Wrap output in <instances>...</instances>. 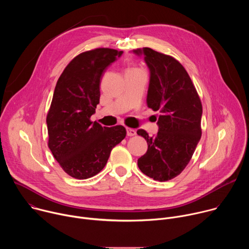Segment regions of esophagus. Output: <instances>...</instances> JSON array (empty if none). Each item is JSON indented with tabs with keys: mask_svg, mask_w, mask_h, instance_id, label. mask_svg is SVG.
<instances>
[{
	"mask_svg": "<svg viewBox=\"0 0 249 249\" xmlns=\"http://www.w3.org/2000/svg\"><path fill=\"white\" fill-rule=\"evenodd\" d=\"M126 130H127V135H128L129 137H132V136H135V135H136V130L131 129V128H127Z\"/></svg>",
	"mask_w": 249,
	"mask_h": 249,
	"instance_id": "esophagus-1",
	"label": "esophagus"
}]
</instances>
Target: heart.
Listing matches in <instances>:
<instances>
[{"mask_svg": "<svg viewBox=\"0 0 249 249\" xmlns=\"http://www.w3.org/2000/svg\"><path fill=\"white\" fill-rule=\"evenodd\" d=\"M129 70H138V69H135V68H132V69H129Z\"/></svg>", "mask_w": 249, "mask_h": 249, "instance_id": "obj_1", "label": "heart"}]
</instances>
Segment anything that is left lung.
<instances>
[{
  "label": "left lung",
  "mask_w": 249,
  "mask_h": 249,
  "mask_svg": "<svg viewBox=\"0 0 249 249\" xmlns=\"http://www.w3.org/2000/svg\"><path fill=\"white\" fill-rule=\"evenodd\" d=\"M133 52L144 55L150 70L147 104L160 113L155 137L143 129L137 131L148 143L138 166L154 180L167 181L186 167L201 139L202 103L186 70L176 59L148 47Z\"/></svg>",
  "instance_id": "8db88e82"
}]
</instances>
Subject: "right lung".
<instances>
[{
	"label": "right lung",
	"mask_w": 249,
	"mask_h": 249,
	"mask_svg": "<svg viewBox=\"0 0 249 249\" xmlns=\"http://www.w3.org/2000/svg\"><path fill=\"white\" fill-rule=\"evenodd\" d=\"M122 54L110 48L83 52L68 64L56 84L46 118L48 147L74 178L87 179L101 171L111 150L126 136L121 125L108 128L90 121L104 71Z\"/></svg>",
	"instance_id": "1"
}]
</instances>
